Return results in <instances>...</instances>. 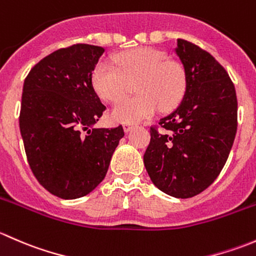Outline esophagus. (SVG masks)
Masks as SVG:
<instances>
[{
	"label": "esophagus",
	"instance_id": "34e87169",
	"mask_svg": "<svg viewBox=\"0 0 256 256\" xmlns=\"http://www.w3.org/2000/svg\"><path fill=\"white\" fill-rule=\"evenodd\" d=\"M132 128H134V124H131V122H124V130H125L126 132H128V131H130Z\"/></svg>",
	"mask_w": 256,
	"mask_h": 256
}]
</instances>
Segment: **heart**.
I'll return each instance as SVG.
<instances>
[{
    "instance_id": "obj_1",
    "label": "heart",
    "mask_w": 256,
    "mask_h": 256,
    "mask_svg": "<svg viewBox=\"0 0 256 256\" xmlns=\"http://www.w3.org/2000/svg\"><path fill=\"white\" fill-rule=\"evenodd\" d=\"M116 66L102 60L95 66L92 85L100 98L115 102L136 85L139 95L120 100L112 118L124 122H138L151 118L160 109L171 110L182 100L187 86L184 69L164 52L141 47L120 54Z\"/></svg>"
}]
</instances>
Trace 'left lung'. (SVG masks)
<instances>
[{"label": "left lung", "mask_w": 256, "mask_h": 256, "mask_svg": "<svg viewBox=\"0 0 256 256\" xmlns=\"http://www.w3.org/2000/svg\"><path fill=\"white\" fill-rule=\"evenodd\" d=\"M174 53L187 79L184 96L158 126H151L144 164L160 190L190 198L214 182L228 160L238 126V102L228 73L208 52L177 40Z\"/></svg>", "instance_id": "1"}]
</instances>
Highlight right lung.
<instances>
[{
    "label": "right lung",
    "instance_id": "1",
    "mask_svg": "<svg viewBox=\"0 0 256 256\" xmlns=\"http://www.w3.org/2000/svg\"><path fill=\"white\" fill-rule=\"evenodd\" d=\"M105 49L78 43L38 62L23 84L20 128L27 161L52 194L76 200L106 174L122 126L92 128L105 105L92 72Z\"/></svg>",
    "mask_w": 256,
    "mask_h": 256
}]
</instances>
